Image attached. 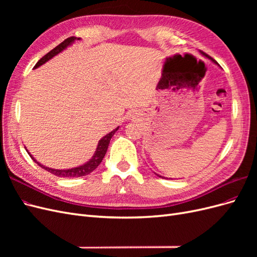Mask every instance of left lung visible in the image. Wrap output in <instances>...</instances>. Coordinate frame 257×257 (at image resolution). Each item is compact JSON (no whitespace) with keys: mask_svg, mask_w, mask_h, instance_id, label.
Here are the masks:
<instances>
[{"mask_svg":"<svg viewBox=\"0 0 257 257\" xmlns=\"http://www.w3.org/2000/svg\"><path fill=\"white\" fill-rule=\"evenodd\" d=\"M200 53H201V54H203V56H205V57H207V58H208V59H210V60H211V61H212V62H213V63H215V64H217V65H219V63H217V62H216V61H215V60H213V59H212V58H211V57H209V56H208V54H206V53H205V52H203V51H200ZM157 175H158V174H157ZM158 176H159V177H161V178H164V177H162V176H160V175H158Z\"/></svg>","mask_w":257,"mask_h":257,"instance_id":"obj_1","label":"left lung"}]
</instances>
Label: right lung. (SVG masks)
I'll use <instances>...</instances> for the list:
<instances>
[{"label":"right lung","mask_w":257,"mask_h":257,"mask_svg":"<svg viewBox=\"0 0 257 257\" xmlns=\"http://www.w3.org/2000/svg\"><path fill=\"white\" fill-rule=\"evenodd\" d=\"M79 40H80L79 37H75V36L66 38L64 42H62L60 45H58L56 48H53L47 54H45V56L35 64L34 68H37V67H40L41 65L45 64L46 62L49 61L50 59H52L54 56H57V54L60 53L61 51H63L65 48L68 47L69 45H72L75 41H79ZM118 128H119V126L114 128L113 131H111L109 134H107L106 136H104L102 139H100V141L98 142L96 151L94 152V155H93L92 159H90V161H88L87 163H85V164H83L81 166H78V167H74V168H69V169H54V168L46 167V166L42 165L41 163H38L32 157V155L30 154V152L27 149L26 150L30 154V157L32 158V160L36 163L38 166H41L42 168H44L45 170H47V172L51 173L52 175H56L57 177H64V178H78V177H82V176H87L90 173H92L93 170L97 168V166L100 164V162L103 161V159L105 157V154L107 152V148H108V145H109V143H110L111 137L114 135L115 132L118 131Z\"/></svg>","instance_id":"1"}]
</instances>
